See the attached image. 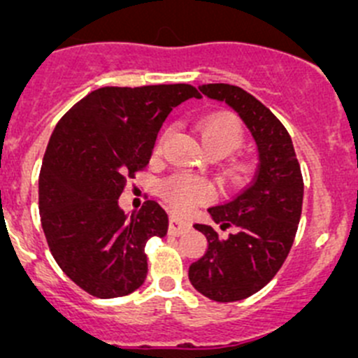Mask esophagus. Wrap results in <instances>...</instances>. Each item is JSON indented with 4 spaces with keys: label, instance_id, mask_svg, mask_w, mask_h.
I'll use <instances>...</instances> for the list:
<instances>
[{
    "label": "esophagus",
    "instance_id": "34e87169",
    "mask_svg": "<svg viewBox=\"0 0 358 358\" xmlns=\"http://www.w3.org/2000/svg\"><path fill=\"white\" fill-rule=\"evenodd\" d=\"M187 230H190L189 222H183V220L176 218V216H171V220H169V234L171 236H182Z\"/></svg>",
    "mask_w": 358,
    "mask_h": 358
}]
</instances>
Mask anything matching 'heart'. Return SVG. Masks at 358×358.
<instances>
[{"label": "heart", "mask_w": 358, "mask_h": 358, "mask_svg": "<svg viewBox=\"0 0 358 358\" xmlns=\"http://www.w3.org/2000/svg\"><path fill=\"white\" fill-rule=\"evenodd\" d=\"M201 142L213 157H223L236 152L244 143V128L239 117L230 112H220L206 117L197 126ZM161 143V142H159ZM251 176V164L246 161H232L223 168V178L232 185L244 183ZM161 196L169 208L178 215H187L199 202L213 196L211 183L192 173H176L161 185Z\"/></svg>", "instance_id": "obj_1"}]
</instances>
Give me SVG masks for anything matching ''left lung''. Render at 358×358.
Listing matches in <instances>:
<instances>
[{
  "label": "left lung",
  "mask_w": 358,
  "mask_h": 358,
  "mask_svg": "<svg viewBox=\"0 0 358 358\" xmlns=\"http://www.w3.org/2000/svg\"><path fill=\"white\" fill-rule=\"evenodd\" d=\"M199 90L229 103L258 145L255 182L234 199L208 209L220 229H230L229 236L222 237L211 225H194L208 239V249L190 265V282L213 301H239L265 287L289 255L301 216V168L287 129L251 93L225 83Z\"/></svg>",
  "instance_id": "left-lung-1"
}]
</instances>
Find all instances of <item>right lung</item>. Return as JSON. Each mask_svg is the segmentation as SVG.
<instances>
[{
	"mask_svg": "<svg viewBox=\"0 0 358 358\" xmlns=\"http://www.w3.org/2000/svg\"><path fill=\"white\" fill-rule=\"evenodd\" d=\"M201 99L190 85L106 86L69 109L50 136L39 173L43 232L62 272L96 298H119L147 277L145 244L164 237L156 201L124 215L119 196L149 164L173 107Z\"/></svg>",
	"mask_w": 358,
	"mask_h": 358,
	"instance_id": "add662e5",
	"label": "right lung"
}]
</instances>
